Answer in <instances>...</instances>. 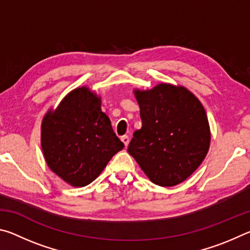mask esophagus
<instances>
[{
    "instance_id": "esophagus-1",
    "label": "esophagus",
    "mask_w": 250,
    "mask_h": 250,
    "mask_svg": "<svg viewBox=\"0 0 250 250\" xmlns=\"http://www.w3.org/2000/svg\"><path fill=\"white\" fill-rule=\"evenodd\" d=\"M121 141L124 142V145H125V146H128V145H129V142H130V139H129V137L128 135H124V137H121Z\"/></svg>"
}]
</instances>
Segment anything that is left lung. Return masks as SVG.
Masks as SVG:
<instances>
[{"instance_id": "left-lung-1", "label": "left lung", "mask_w": 250, "mask_h": 250, "mask_svg": "<svg viewBox=\"0 0 250 250\" xmlns=\"http://www.w3.org/2000/svg\"><path fill=\"white\" fill-rule=\"evenodd\" d=\"M142 128L134 131L128 152L151 182L174 186L201 166L210 145L205 109L183 86L162 83L134 89Z\"/></svg>"}]
</instances>
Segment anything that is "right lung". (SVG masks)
<instances>
[{
	"mask_svg": "<svg viewBox=\"0 0 250 250\" xmlns=\"http://www.w3.org/2000/svg\"><path fill=\"white\" fill-rule=\"evenodd\" d=\"M41 145L48 167L74 188L95 181L125 147L101 111V97L86 86L71 90L46 112Z\"/></svg>",
	"mask_w": 250,
	"mask_h": 250,
	"instance_id": "right-lung-1",
	"label": "right lung"
}]
</instances>
